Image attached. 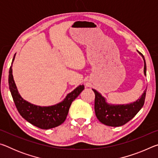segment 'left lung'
I'll return each mask as SVG.
<instances>
[{"label":"left lung","mask_w":158,"mask_h":158,"mask_svg":"<svg viewBox=\"0 0 158 158\" xmlns=\"http://www.w3.org/2000/svg\"><path fill=\"white\" fill-rule=\"evenodd\" d=\"M144 60V74L146 75V65L143 55L141 52ZM95 95V111L98 119L102 123L108 126H122L129 122L136 116L142 108L145 102L146 89L144 90L141 97L135 102L126 105H110L105 102V98L95 90L92 89Z\"/></svg>","instance_id":"left-lung-1"}]
</instances>
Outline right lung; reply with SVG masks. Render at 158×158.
Masks as SVG:
<instances>
[{
  "label": "right lung",
  "instance_id": "1",
  "mask_svg": "<svg viewBox=\"0 0 158 158\" xmlns=\"http://www.w3.org/2000/svg\"><path fill=\"white\" fill-rule=\"evenodd\" d=\"M12 65L9 71V87L19 113L23 118L32 125L40 129L47 130L57 127L65 121L69 109L73 102L84 89V85H79L73 92L67 95L62 102L52 106H40L28 102L21 97L17 89L12 75Z\"/></svg>",
  "mask_w": 158,
  "mask_h": 158
}]
</instances>
